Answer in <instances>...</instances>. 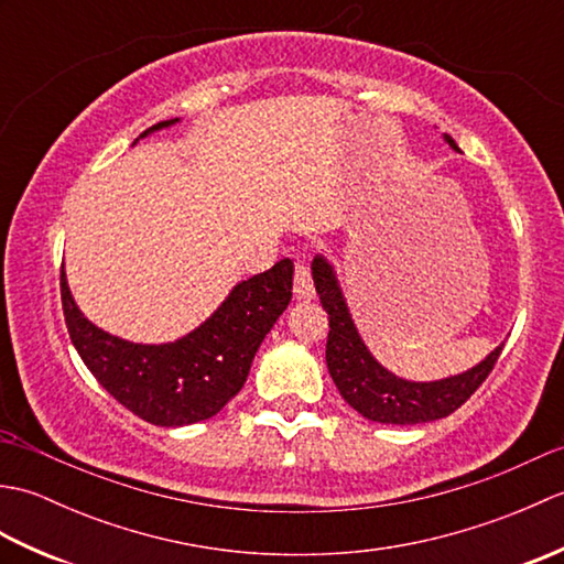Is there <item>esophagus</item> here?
Returning <instances> with one entry per match:
<instances>
[{"instance_id":"obj_1","label":"esophagus","mask_w":564,"mask_h":564,"mask_svg":"<svg viewBox=\"0 0 564 564\" xmlns=\"http://www.w3.org/2000/svg\"><path fill=\"white\" fill-rule=\"evenodd\" d=\"M293 269H295V279H293L295 301H313L315 283H313V273H310V263L305 259H297Z\"/></svg>"}]
</instances>
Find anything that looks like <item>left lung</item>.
I'll list each match as a JSON object with an SVG mask.
<instances>
[{
    "label": "left lung",
    "instance_id": "obj_1",
    "mask_svg": "<svg viewBox=\"0 0 564 564\" xmlns=\"http://www.w3.org/2000/svg\"><path fill=\"white\" fill-rule=\"evenodd\" d=\"M446 138L453 150H458L451 135ZM313 281L319 295L322 307L329 315V337H327V368L334 386L341 398L349 402L358 414L370 422L380 424H426L453 414L470 394L482 386L485 378L492 373L497 358L505 349L499 344L480 366L465 370L436 382H410L390 370L382 368L364 339L358 337L349 307L337 283V273L327 263V259L315 257L313 261Z\"/></svg>",
    "mask_w": 564,
    "mask_h": 564
}]
</instances>
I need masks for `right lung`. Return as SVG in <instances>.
Here are the masks:
<instances>
[{
	"mask_svg": "<svg viewBox=\"0 0 564 564\" xmlns=\"http://www.w3.org/2000/svg\"><path fill=\"white\" fill-rule=\"evenodd\" d=\"M176 121L152 126L140 138ZM59 295L69 339L106 392L150 424L184 426L218 414L242 390L263 337L291 303L293 263L281 259L237 283L198 329L172 344H133L91 325L72 301L65 271Z\"/></svg>",
	"mask_w": 564,
	"mask_h": 564,
	"instance_id": "1",
	"label": "right lung"
}]
</instances>
